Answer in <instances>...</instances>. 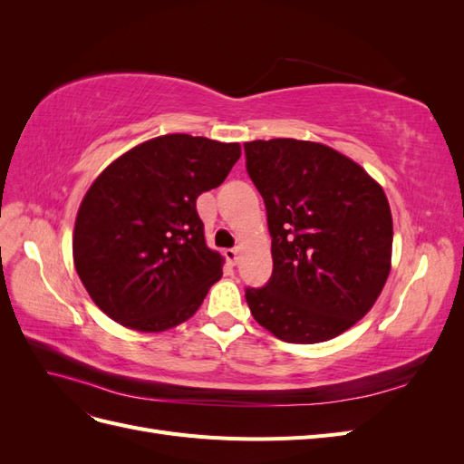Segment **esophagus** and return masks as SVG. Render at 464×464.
<instances>
[{"label":"esophagus","mask_w":464,"mask_h":464,"mask_svg":"<svg viewBox=\"0 0 464 464\" xmlns=\"http://www.w3.org/2000/svg\"><path fill=\"white\" fill-rule=\"evenodd\" d=\"M224 257H227V261H228L230 265H236V263H237V257H240V249L230 247V249L224 251Z\"/></svg>","instance_id":"obj_1"}]
</instances>
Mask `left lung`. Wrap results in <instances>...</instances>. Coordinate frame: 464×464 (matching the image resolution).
Returning <instances> with one entry per match:
<instances>
[{"label":"left lung","mask_w":464,"mask_h":464,"mask_svg":"<svg viewBox=\"0 0 464 464\" xmlns=\"http://www.w3.org/2000/svg\"><path fill=\"white\" fill-rule=\"evenodd\" d=\"M246 170L265 201L273 275L246 288L276 339H334L366 315L391 271L392 218L382 186L331 147L298 139L244 143Z\"/></svg>","instance_id":"1"}]
</instances>
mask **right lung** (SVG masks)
Masks as SVG:
<instances>
[{
  "label": "right lung",
  "instance_id": "1",
  "mask_svg": "<svg viewBox=\"0 0 464 464\" xmlns=\"http://www.w3.org/2000/svg\"><path fill=\"white\" fill-rule=\"evenodd\" d=\"M237 143L172 133L133 147L94 179L73 232L75 269L114 321L160 333L199 310L222 275L198 201L240 159Z\"/></svg>",
  "mask_w": 464,
  "mask_h": 464
}]
</instances>
